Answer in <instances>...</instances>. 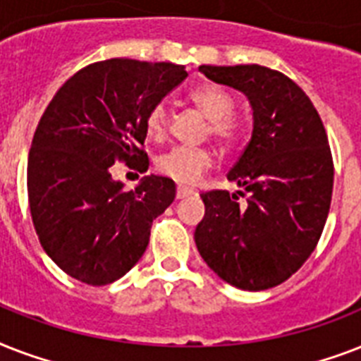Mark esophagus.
Wrapping results in <instances>:
<instances>
[{"label":"esophagus","mask_w":361,"mask_h":361,"mask_svg":"<svg viewBox=\"0 0 361 361\" xmlns=\"http://www.w3.org/2000/svg\"><path fill=\"white\" fill-rule=\"evenodd\" d=\"M192 189H189V187H183V185H178V189H176V198H185L189 197V195H192Z\"/></svg>","instance_id":"esophagus-1"}]
</instances>
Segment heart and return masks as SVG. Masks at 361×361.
<instances>
[{
  "mask_svg": "<svg viewBox=\"0 0 361 361\" xmlns=\"http://www.w3.org/2000/svg\"><path fill=\"white\" fill-rule=\"evenodd\" d=\"M191 101L209 120L208 135L225 146L240 140L241 125L234 118L236 99L219 86H200L191 92ZM147 135L163 140L169 133V109L164 103L153 104L146 114ZM214 166V153L208 147L176 146L157 159V170L170 180L192 185Z\"/></svg>",
  "mask_w": 361,
  "mask_h": 361,
  "instance_id": "1",
  "label": "heart"
}]
</instances>
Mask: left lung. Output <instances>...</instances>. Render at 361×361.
Listing matches in <instances>:
<instances>
[{"mask_svg": "<svg viewBox=\"0 0 361 361\" xmlns=\"http://www.w3.org/2000/svg\"><path fill=\"white\" fill-rule=\"evenodd\" d=\"M198 69L245 93L252 136L226 174L243 191L200 195L206 214L195 241L221 279L241 290H266L302 268L324 231L334 189L328 135L311 99L279 71L262 65Z\"/></svg>", "mask_w": 361, "mask_h": 361, "instance_id": "8db88e82", "label": "left lung"}]
</instances>
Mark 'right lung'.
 Masks as SVG:
<instances>
[{
	"instance_id": "1",
	"label": "right lung",
	"mask_w": 361,
	"mask_h": 361,
	"mask_svg": "<svg viewBox=\"0 0 361 361\" xmlns=\"http://www.w3.org/2000/svg\"><path fill=\"white\" fill-rule=\"evenodd\" d=\"M185 76L183 65L104 59L71 76L41 116L27 159L31 219L71 277L93 286L120 279L146 251L153 219L174 202L170 178L146 176L123 191L110 166L146 172L147 110Z\"/></svg>"
}]
</instances>
